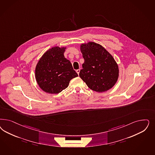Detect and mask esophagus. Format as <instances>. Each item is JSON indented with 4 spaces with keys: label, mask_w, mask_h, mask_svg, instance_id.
I'll return each instance as SVG.
<instances>
[{
    "label": "esophagus",
    "mask_w": 155,
    "mask_h": 155,
    "mask_svg": "<svg viewBox=\"0 0 155 155\" xmlns=\"http://www.w3.org/2000/svg\"><path fill=\"white\" fill-rule=\"evenodd\" d=\"M76 72H77V74H78V75H79V72H80V69H79V70H76Z\"/></svg>",
    "instance_id": "1"
}]
</instances>
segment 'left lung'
Segmentation results:
<instances>
[{
  "label": "left lung",
  "instance_id": "1",
  "mask_svg": "<svg viewBox=\"0 0 155 155\" xmlns=\"http://www.w3.org/2000/svg\"><path fill=\"white\" fill-rule=\"evenodd\" d=\"M84 59L79 76L91 90L103 92L112 88L119 78V67L113 56L99 44H81Z\"/></svg>",
  "mask_w": 155,
  "mask_h": 155
}]
</instances>
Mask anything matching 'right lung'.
Wrapping results in <instances>:
<instances>
[{
    "mask_svg": "<svg viewBox=\"0 0 155 155\" xmlns=\"http://www.w3.org/2000/svg\"><path fill=\"white\" fill-rule=\"evenodd\" d=\"M66 47H54L47 51L35 68V78L40 88L52 94H59L78 76L64 53Z\"/></svg>",
    "mask_w": 155,
    "mask_h": 155,
    "instance_id": "1",
    "label": "right lung"
}]
</instances>
